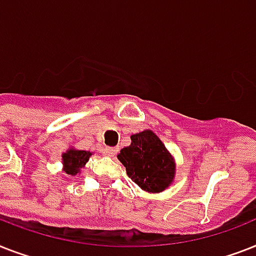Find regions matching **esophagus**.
I'll return each mask as SVG.
<instances>
[{"mask_svg": "<svg viewBox=\"0 0 256 256\" xmlns=\"http://www.w3.org/2000/svg\"><path fill=\"white\" fill-rule=\"evenodd\" d=\"M116 152H117V147H106L105 148V154H106L108 156H113Z\"/></svg>", "mask_w": 256, "mask_h": 256, "instance_id": "34e87169", "label": "esophagus"}]
</instances>
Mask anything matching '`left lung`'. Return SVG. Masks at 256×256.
<instances>
[{"label":"left lung","instance_id":"8db88e82","mask_svg":"<svg viewBox=\"0 0 256 256\" xmlns=\"http://www.w3.org/2000/svg\"><path fill=\"white\" fill-rule=\"evenodd\" d=\"M130 146L117 155L128 176L148 193H160L175 180V158L152 130L132 134Z\"/></svg>","mask_w":256,"mask_h":256}]
</instances>
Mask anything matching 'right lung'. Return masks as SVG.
Segmentation results:
<instances>
[{
    "instance_id": "obj_1",
    "label": "right lung",
    "mask_w": 256,
    "mask_h": 256,
    "mask_svg": "<svg viewBox=\"0 0 256 256\" xmlns=\"http://www.w3.org/2000/svg\"><path fill=\"white\" fill-rule=\"evenodd\" d=\"M92 156L90 151L84 150H76L74 147L62 154V163H63V171L70 176H76L81 172V168L85 167L89 158Z\"/></svg>"
}]
</instances>
